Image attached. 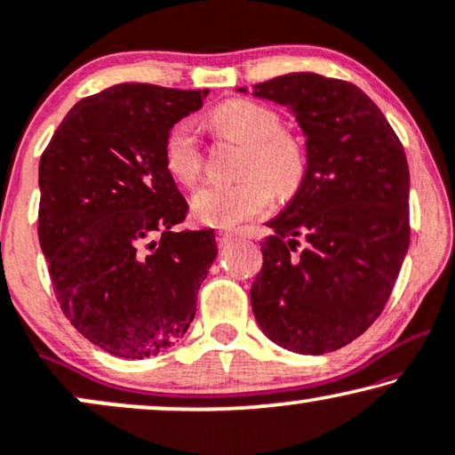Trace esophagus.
Returning <instances> with one entry per match:
<instances>
[{
	"mask_svg": "<svg viewBox=\"0 0 455 455\" xmlns=\"http://www.w3.org/2000/svg\"><path fill=\"white\" fill-rule=\"evenodd\" d=\"M233 241H237V235H235V233H228V231L218 233V245H220V247L231 245Z\"/></svg>",
	"mask_w": 455,
	"mask_h": 455,
	"instance_id": "34e87169",
	"label": "esophagus"
}]
</instances>
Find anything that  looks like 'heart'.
<instances>
[{
	"instance_id": "b5f03b06",
	"label": "heart",
	"mask_w": 455,
	"mask_h": 455,
	"mask_svg": "<svg viewBox=\"0 0 455 455\" xmlns=\"http://www.w3.org/2000/svg\"><path fill=\"white\" fill-rule=\"evenodd\" d=\"M212 124L222 135L247 145L245 179L235 185L208 183L193 193L191 208L199 220L231 228L264 214L275 199L291 196L306 172L304 149L287 132L278 131V116L268 108L247 100H231L212 112ZM168 171L191 185L202 171V148L193 120H180L168 131L164 143Z\"/></svg>"
}]
</instances>
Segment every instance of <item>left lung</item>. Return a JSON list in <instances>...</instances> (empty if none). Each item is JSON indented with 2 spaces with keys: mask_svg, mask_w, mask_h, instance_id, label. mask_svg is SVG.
<instances>
[{
  "mask_svg": "<svg viewBox=\"0 0 455 455\" xmlns=\"http://www.w3.org/2000/svg\"><path fill=\"white\" fill-rule=\"evenodd\" d=\"M237 91L287 108L306 139L304 179L266 222L253 316L284 349L335 351L383 312L408 253L403 148L371 97L339 78L291 72Z\"/></svg>",
  "mask_w": 455,
  "mask_h": 455,
  "instance_id": "obj_1",
  "label": "left lung"
}]
</instances>
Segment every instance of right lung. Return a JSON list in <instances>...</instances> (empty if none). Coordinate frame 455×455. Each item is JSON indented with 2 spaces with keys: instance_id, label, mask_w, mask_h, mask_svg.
<instances>
[{
  "instance_id": "right-lung-1",
  "label": "right lung",
  "mask_w": 455,
  "mask_h": 455,
  "mask_svg": "<svg viewBox=\"0 0 455 455\" xmlns=\"http://www.w3.org/2000/svg\"><path fill=\"white\" fill-rule=\"evenodd\" d=\"M208 91L120 83L78 101L39 164V243L62 312L91 343L143 360L197 310L216 235L174 231L187 205L164 143Z\"/></svg>"
}]
</instances>
